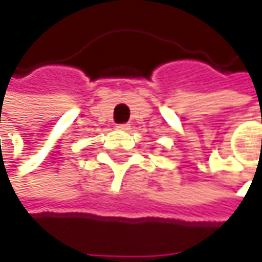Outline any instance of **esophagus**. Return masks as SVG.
<instances>
[{"label": "esophagus", "mask_w": 262, "mask_h": 262, "mask_svg": "<svg viewBox=\"0 0 262 262\" xmlns=\"http://www.w3.org/2000/svg\"><path fill=\"white\" fill-rule=\"evenodd\" d=\"M129 127H130V126H129L127 123H123V124H118V126H117L118 130H129Z\"/></svg>", "instance_id": "obj_1"}]
</instances>
